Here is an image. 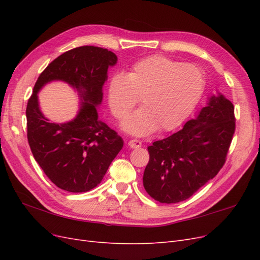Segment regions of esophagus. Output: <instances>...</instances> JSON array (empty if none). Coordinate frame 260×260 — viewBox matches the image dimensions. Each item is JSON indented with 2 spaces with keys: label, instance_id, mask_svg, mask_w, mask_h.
I'll return each mask as SVG.
<instances>
[{
  "label": "esophagus",
  "instance_id": "34e87169",
  "mask_svg": "<svg viewBox=\"0 0 260 260\" xmlns=\"http://www.w3.org/2000/svg\"><path fill=\"white\" fill-rule=\"evenodd\" d=\"M128 145L131 148H139V147L142 146V143H141L139 140H130L129 142H128Z\"/></svg>",
  "mask_w": 260,
  "mask_h": 260
}]
</instances>
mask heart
<instances>
[{
	"label": "heart",
	"instance_id": "obj_1",
	"mask_svg": "<svg viewBox=\"0 0 260 260\" xmlns=\"http://www.w3.org/2000/svg\"><path fill=\"white\" fill-rule=\"evenodd\" d=\"M205 89V76L192 64L161 55L136 62L127 75H115L108 88V104L114 117L122 120L141 98L142 108L129 116L122 128L143 137L178 127L193 112Z\"/></svg>",
	"mask_w": 260,
	"mask_h": 260
}]
</instances>
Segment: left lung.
<instances>
[{
	"instance_id": "obj_1",
	"label": "left lung",
	"mask_w": 260,
	"mask_h": 260,
	"mask_svg": "<svg viewBox=\"0 0 260 260\" xmlns=\"http://www.w3.org/2000/svg\"><path fill=\"white\" fill-rule=\"evenodd\" d=\"M235 130L234 106L221 93L209 98L195 119L148 146L143 185L159 203L185 201L222 168Z\"/></svg>"
}]
</instances>
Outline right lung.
Listing matches in <instances>:
<instances>
[{
  "label": "right lung",
  "instance_id": "right-lung-1",
  "mask_svg": "<svg viewBox=\"0 0 260 260\" xmlns=\"http://www.w3.org/2000/svg\"><path fill=\"white\" fill-rule=\"evenodd\" d=\"M116 54L98 46H79L55 58L39 76L27 109V138L35 159L61 190L88 192L101 183L123 146L117 132L99 119L107 70L117 64ZM52 81L68 83L81 98L73 121L57 124L44 117L37 93Z\"/></svg>",
  "mask_w": 260,
  "mask_h": 260
}]
</instances>
